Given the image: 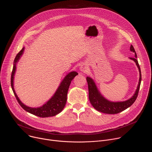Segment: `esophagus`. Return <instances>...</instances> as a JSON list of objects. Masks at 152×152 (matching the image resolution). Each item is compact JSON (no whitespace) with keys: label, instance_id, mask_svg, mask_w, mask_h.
I'll return each instance as SVG.
<instances>
[{"label":"esophagus","instance_id":"obj_1","mask_svg":"<svg viewBox=\"0 0 152 152\" xmlns=\"http://www.w3.org/2000/svg\"><path fill=\"white\" fill-rule=\"evenodd\" d=\"M88 67L86 66L85 64H82L80 67V70L81 72H86L88 71Z\"/></svg>","mask_w":152,"mask_h":152}]
</instances>
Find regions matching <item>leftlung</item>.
<instances>
[{
    "label": "left lung",
    "mask_w": 152,
    "mask_h": 152,
    "mask_svg": "<svg viewBox=\"0 0 152 152\" xmlns=\"http://www.w3.org/2000/svg\"><path fill=\"white\" fill-rule=\"evenodd\" d=\"M130 50H131V52L135 53V57L129 58L135 61L140 72L139 82L137 86V89L135 94L131 99H129L126 101L117 102L109 101L108 100L106 99L104 97H103V96L100 93L94 80L90 77H86V81H87V83H88V91H89L88 96H89L90 102L92 104V106L97 111L103 113L109 114H118L126 110L127 108L131 106L136 100L138 94L140 85H141V73L140 67L139 66V64L137 60V55L132 45L131 46Z\"/></svg>",
    "instance_id": "left-lung-1"
}]
</instances>
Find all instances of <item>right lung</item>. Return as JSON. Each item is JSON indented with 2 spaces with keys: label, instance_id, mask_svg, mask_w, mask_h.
Returning a JSON list of instances; mask_svg holds the SVG:
<instances>
[{
  "label": "right lung",
  "instance_id": "right-lung-1",
  "mask_svg": "<svg viewBox=\"0 0 152 152\" xmlns=\"http://www.w3.org/2000/svg\"><path fill=\"white\" fill-rule=\"evenodd\" d=\"M24 49L25 48H23L16 55L14 59V66L11 74V85L15 98L23 110L33 115L42 118L55 116L60 113L64 109L67 102V93L71 82L74 77L78 75V73L76 72H72L66 75L61 82L54 95L42 106L38 107H31L27 106L20 100L14 88V76L16 70V64L19 61L21 55H23Z\"/></svg>",
  "mask_w": 152,
  "mask_h": 152
}]
</instances>
